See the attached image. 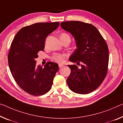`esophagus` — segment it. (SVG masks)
<instances>
[{"instance_id": "34e87169", "label": "esophagus", "mask_w": 123, "mask_h": 123, "mask_svg": "<svg viewBox=\"0 0 123 123\" xmlns=\"http://www.w3.org/2000/svg\"><path fill=\"white\" fill-rule=\"evenodd\" d=\"M63 67H64L63 64H59V67L60 68H62Z\"/></svg>"}]
</instances>
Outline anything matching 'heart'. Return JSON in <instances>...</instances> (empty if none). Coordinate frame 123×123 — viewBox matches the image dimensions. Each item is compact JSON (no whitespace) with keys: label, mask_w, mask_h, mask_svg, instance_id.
<instances>
[{"label":"heart","mask_w":123,"mask_h":123,"mask_svg":"<svg viewBox=\"0 0 123 123\" xmlns=\"http://www.w3.org/2000/svg\"><path fill=\"white\" fill-rule=\"evenodd\" d=\"M68 36L67 33H62L61 35V36L60 37L62 36ZM66 56V54H55L53 56L52 59H53L55 61L59 62V63H62L65 60Z\"/></svg>","instance_id":"1"}]
</instances>
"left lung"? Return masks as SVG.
Returning <instances> with one entry per match:
<instances>
[{"label": "left lung", "mask_w": 123, "mask_h": 123, "mask_svg": "<svg viewBox=\"0 0 123 123\" xmlns=\"http://www.w3.org/2000/svg\"><path fill=\"white\" fill-rule=\"evenodd\" d=\"M62 29L74 38L76 48L69 58L71 62L82 63L81 68L68 65L71 70L67 80L72 91L87 94L98 87L107 73L108 48L105 39L96 27L79 21L63 22Z\"/></svg>", "instance_id": "8db88e82"}]
</instances>
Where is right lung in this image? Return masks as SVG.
Wrapping results in <instances>:
<instances>
[{
  "instance_id": "right-lung-1",
  "label": "right lung",
  "mask_w": 123,
  "mask_h": 123,
  "mask_svg": "<svg viewBox=\"0 0 123 123\" xmlns=\"http://www.w3.org/2000/svg\"><path fill=\"white\" fill-rule=\"evenodd\" d=\"M59 22H41L22 28L13 39L8 54L11 74L22 90L33 96L46 93L52 87L59 69L58 64L49 62L36 65L39 51L44 50L47 37L57 29Z\"/></svg>"
}]
</instances>
